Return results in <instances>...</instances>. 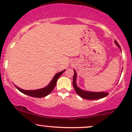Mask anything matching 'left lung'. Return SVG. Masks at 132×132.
<instances>
[{
    "label": "left lung",
    "mask_w": 132,
    "mask_h": 132,
    "mask_svg": "<svg viewBox=\"0 0 132 132\" xmlns=\"http://www.w3.org/2000/svg\"><path fill=\"white\" fill-rule=\"evenodd\" d=\"M115 43L117 45L120 49L121 50L120 46L118 44L117 42L116 41H115ZM75 74L73 76V81H72V85H73L74 88L76 92L79 95L80 97H81L82 98L85 99H88V100H94V99H102V98L105 97L107 95H109V93L107 92H90V91H86V90H82V89H80L78 86H77L76 84V76L77 74L76 72V71L74 70Z\"/></svg>",
    "instance_id": "left-lung-1"
}]
</instances>
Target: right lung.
Listing matches in <instances>:
<instances>
[{"instance_id":"add662e5","label":"right lung","mask_w":132,"mask_h":132,"mask_svg":"<svg viewBox=\"0 0 132 132\" xmlns=\"http://www.w3.org/2000/svg\"><path fill=\"white\" fill-rule=\"evenodd\" d=\"M65 71V70L61 71V72H58L56 75H54V76L53 78V79L51 80L48 86H46L44 88H42L40 89H37V90H24V89H22L21 88H19V87H16V86L15 85L16 87V88L18 89V90H20L22 93L25 94L30 95V96L33 97H43L46 96L48 94L51 93L52 92V90H53L54 87H55L57 81L58 79V78L61 76V75Z\"/></svg>"}]
</instances>
